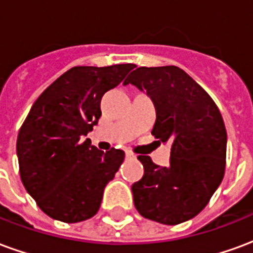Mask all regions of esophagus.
Segmentation results:
<instances>
[{"instance_id":"esophagus-1","label":"esophagus","mask_w":253,"mask_h":253,"mask_svg":"<svg viewBox=\"0 0 253 253\" xmlns=\"http://www.w3.org/2000/svg\"><path fill=\"white\" fill-rule=\"evenodd\" d=\"M127 159H135V154L131 153V152H126Z\"/></svg>"}]
</instances>
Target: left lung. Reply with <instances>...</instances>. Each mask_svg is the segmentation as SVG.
<instances>
[{
  "mask_svg": "<svg viewBox=\"0 0 253 253\" xmlns=\"http://www.w3.org/2000/svg\"><path fill=\"white\" fill-rule=\"evenodd\" d=\"M146 92L156 108L152 134L170 142L168 167L138 156L142 179L131 186L142 217L177 225L198 215L221 184L226 159V128L215 103L177 66L138 67L125 80Z\"/></svg>",
  "mask_w": 253,
  "mask_h": 253,
  "instance_id": "left-lung-1",
  "label": "left lung"
}]
</instances>
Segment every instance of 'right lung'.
Returning <instances> with one entry per match:
<instances>
[{
  "instance_id": "1",
  "label": "right lung",
  "mask_w": 253,
  "mask_h": 253,
  "mask_svg": "<svg viewBox=\"0 0 253 253\" xmlns=\"http://www.w3.org/2000/svg\"><path fill=\"white\" fill-rule=\"evenodd\" d=\"M132 63L76 66L38 97L16 143L25 190L48 217L73 223L99 211L103 192L125 152H101L83 141L97 125L105 92L123 81Z\"/></svg>"
}]
</instances>
